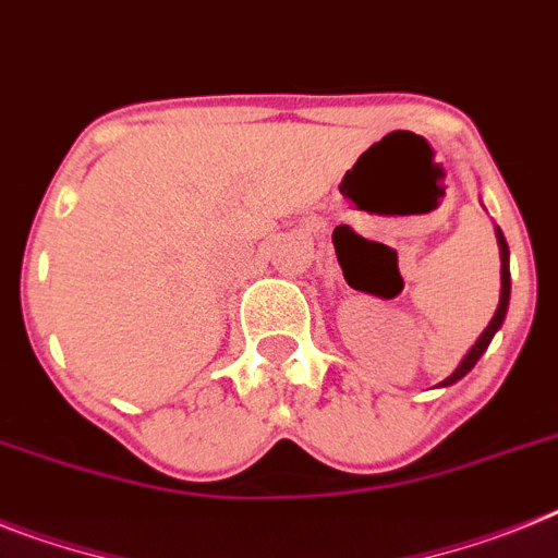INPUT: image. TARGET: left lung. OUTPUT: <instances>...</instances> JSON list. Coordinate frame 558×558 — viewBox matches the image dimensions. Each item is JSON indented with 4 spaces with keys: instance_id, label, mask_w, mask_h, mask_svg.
I'll return each mask as SVG.
<instances>
[{
    "instance_id": "8db88e82",
    "label": "left lung",
    "mask_w": 558,
    "mask_h": 558,
    "mask_svg": "<svg viewBox=\"0 0 558 558\" xmlns=\"http://www.w3.org/2000/svg\"><path fill=\"white\" fill-rule=\"evenodd\" d=\"M496 241H499V257H502V294H499V306H496V315L490 317L488 329L482 331L480 340H476L474 345H471V351H468L465 357H462V363L457 366V372L448 377V380H442V386H451V383L462 380L471 368L476 366V360L485 354V349L490 345V340H494V335L499 331V326H502L505 320V312H508V301H510V269H508V243H505V235L496 229Z\"/></svg>"
}]
</instances>
